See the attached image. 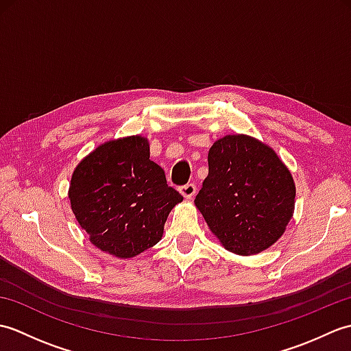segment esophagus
<instances>
[{
	"label": "esophagus",
	"instance_id": "obj_1",
	"mask_svg": "<svg viewBox=\"0 0 351 351\" xmlns=\"http://www.w3.org/2000/svg\"><path fill=\"white\" fill-rule=\"evenodd\" d=\"M196 185L195 184H185L180 189V193L185 197V199H193V196L196 195Z\"/></svg>",
	"mask_w": 351,
	"mask_h": 351
}]
</instances>
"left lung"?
<instances>
[{"label": "left lung", "mask_w": 351, "mask_h": 351, "mask_svg": "<svg viewBox=\"0 0 351 351\" xmlns=\"http://www.w3.org/2000/svg\"><path fill=\"white\" fill-rule=\"evenodd\" d=\"M195 205L223 247L250 256L285 232L295 184L273 147L245 134H228L210 147L208 176Z\"/></svg>", "instance_id": "1"}]
</instances>
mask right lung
<instances>
[{
  "instance_id": "right-lung-1",
  "label": "right lung",
  "mask_w": 351,
  "mask_h": 351,
  "mask_svg": "<svg viewBox=\"0 0 351 351\" xmlns=\"http://www.w3.org/2000/svg\"><path fill=\"white\" fill-rule=\"evenodd\" d=\"M149 155L143 136L108 140L72 173V213L95 247L111 256L128 259L154 247L170 211L184 199Z\"/></svg>"
}]
</instances>
